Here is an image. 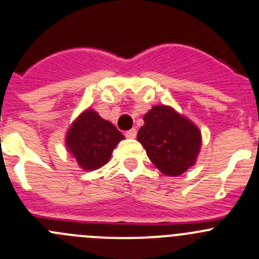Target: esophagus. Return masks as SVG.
Listing matches in <instances>:
<instances>
[{
	"instance_id": "34e87169",
	"label": "esophagus",
	"mask_w": 259,
	"mask_h": 259,
	"mask_svg": "<svg viewBox=\"0 0 259 259\" xmlns=\"http://www.w3.org/2000/svg\"><path fill=\"white\" fill-rule=\"evenodd\" d=\"M125 137L126 138H135L137 137V129H130L125 132Z\"/></svg>"
}]
</instances>
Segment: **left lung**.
I'll use <instances>...</instances> for the list:
<instances>
[{
	"instance_id": "obj_1",
	"label": "left lung",
	"mask_w": 259,
	"mask_h": 259,
	"mask_svg": "<svg viewBox=\"0 0 259 259\" xmlns=\"http://www.w3.org/2000/svg\"><path fill=\"white\" fill-rule=\"evenodd\" d=\"M153 164L165 176H180L195 164L201 134L190 120L168 106H154L138 132Z\"/></svg>"
}]
</instances>
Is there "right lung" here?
<instances>
[{"label":"right lung","instance_id":"obj_1","mask_svg":"<svg viewBox=\"0 0 259 259\" xmlns=\"http://www.w3.org/2000/svg\"><path fill=\"white\" fill-rule=\"evenodd\" d=\"M124 135L94 110L84 111L72 124L67 134V148L77 163L86 170H94L109 162L111 152Z\"/></svg>","mask_w":259,"mask_h":259}]
</instances>
